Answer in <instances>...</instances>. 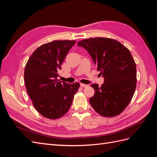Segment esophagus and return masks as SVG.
<instances>
[{
	"instance_id": "1",
	"label": "esophagus",
	"mask_w": 157,
	"mask_h": 157,
	"mask_svg": "<svg viewBox=\"0 0 157 157\" xmlns=\"http://www.w3.org/2000/svg\"><path fill=\"white\" fill-rule=\"evenodd\" d=\"M80 86H81V87H82V88H86V87L88 86V85H86V84H82V83H81V84H80Z\"/></svg>"
}]
</instances>
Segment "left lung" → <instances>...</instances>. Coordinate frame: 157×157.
<instances>
[{"label": "left lung", "instance_id": "1", "mask_svg": "<svg viewBox=\"0 0 157 157\" xmlns=\"http://www.w3.org/2000/svg\"><path fill=\"white\" fill-rule=\"evenodd\" d=\"M77 46L86 49L104 77V83L93 84L90 103L99 115L117 116L132 100L136 88V66L130 50L118 41L105 37L90 38Z\"/></svg>", "mask_w": 157, "mask_h": 157}]
</instances>
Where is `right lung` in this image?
<instances>
[{"label": "right lung", "instance_id": "right-lung-1", "mask_svg": "<svg viewBox=\"0 0 157 157\" xmlns=\"http://www.w3.org/2000/svg\"><path fill=\"white\" fill-rule=\"evenodd\" d=\"M76 40H54L40 46L29 57L24 71L28 95L41 115L55 120L65 115L80 84L57 78L58 71Z\"/></svg>", "mask_w": 157, "mask_h": 157}]
</instances>
